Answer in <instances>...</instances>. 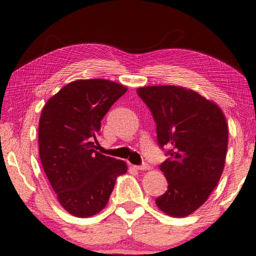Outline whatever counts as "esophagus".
<instances>
[{
    "mask_svg": "<svg viewBox=\"0 0 256 256\" xmlns=\"http://www.w3.org/2000/svg\"><path fill=\"white\" fill-rule=\"evenodd\" d=\"M134 168H136V170L144 171V170H150L151 166H148V164H142V166H134Z\"/></svg>",
    "mask_w": 256,
    "mask_h": 256,
    "instance_id": "esophagus-1",
    "label": "esophagus"
}]
</instances>
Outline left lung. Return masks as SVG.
<instances>
[{"instance_id":"8db88e82","label":"left lung","mask_w":256,"mask_h":256,"mask_svg":"<svg viewBox=\"0 0 256 256\" xmlns=\"http://www.w3.org/2000/svg\"><path fill=\"white\" fill-rule=\"evenodd\" d=\"M138 95L156 123L158 143L169 148L160 170L168 190L156 199L160 210L186 217L205 202L225 166L228 126L220 106L186 87L146 86Z\"/></svg>"}]
</instances>
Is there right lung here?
<instances>
[{"instance_id":"1","label":"right lung","mask_w":256,"mask_h":256,"mask_svg":"<svg viewBox=\"0 0 256 256\" xmlns=\"http://www.w3.org/2000/svg\"><path fill=\"white\" fill-rule=\"evenodd\" d=\"M128 88L108 80H80L54 94L41 110L39 156L58 202L72 215L90 217L108 205L122 160L95 150L100 120Z\"/></svg>"}]
</instances>
